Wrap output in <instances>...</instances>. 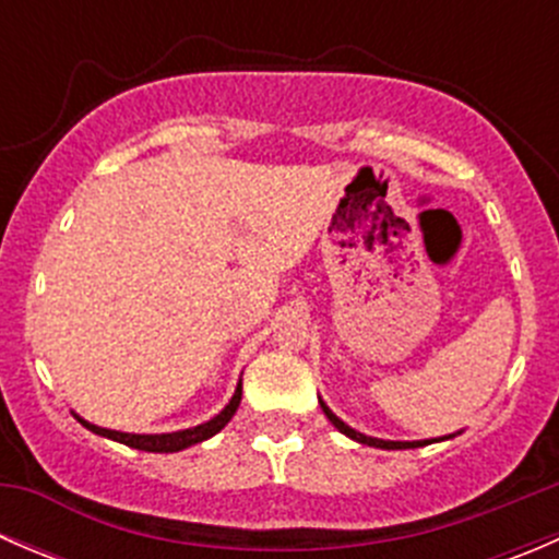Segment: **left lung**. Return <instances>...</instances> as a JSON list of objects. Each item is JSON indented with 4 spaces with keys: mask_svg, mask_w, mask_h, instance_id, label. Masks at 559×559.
I'll return each mask as SVG.
<instances>
[{
    "mask_svg": "<svg viewBox=\"0 0 559 559\" xmlns=\"http://www.w3.org/2000/svg\"><path fill=\"white\" fill-rule=\"evenodd\" d=\"M319 403H321V411H324L326 419H330L332 425H335L337 430L343 432V436H348V438H352V441H357V443H365V447H376V449H419V447H427V443L436 441V438H432V441H381V438H370V436H365V432H359V430H354V427H348L343 419H337V416L332 414L330 408H326L324 400H319ZM449 438H452V436H449Z\"/></svg>",
    "mask_w": 559,
    "mask_h": 559,
    "instance_id": "1",
    "label": "left lung"
}]
</instances>
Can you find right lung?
<instances>
[{"instance_id": "1", "label": "right lung", "mask_w": 559, "mask_h": 559, "mask_svg": "<svg viewBox=\"0 0 559 559\" xmlns=\"http://www.w3.org/2000/svg\"><path fill=\"white\" fill-rule=\"evenodd\" d=\"M240 397H243V381H240L238 389H235L233 400H229L227 405H224L222 414L213 416L211 421H205V425H197V427H189V430H178V432H162V436H138V432H118V430H107V427H97L92 425V421L81 419V416L75 414V419L81 421L86 430L97 432V436L103 438H110V441H118L123 443V447H132V449H140V452H156V454H170V452H180V449H189L194 447V443H202L207 441V438L216 436L218 430H224L227 427V421L233 419L235 411H238L240 405Z\"/></svg>"}]
</instances>
